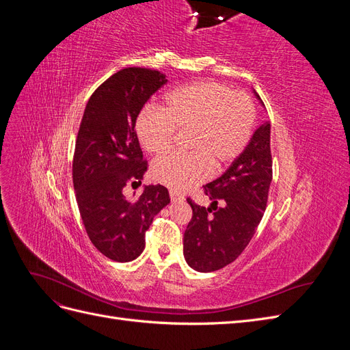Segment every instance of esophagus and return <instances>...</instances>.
I'll use <instances>...</instances> for the list:
<instances>
[{"label": "esophagus", "instance_id": "esophagus-1", "mask_svg": "<svg viewBox=\"0 0 350 350\" xmlns=\"http://www.w3.org/2000/svg\"><path fill=\"white\" fill-rule=\"evenodd\" d=\"M169 196H171V200L172 201H183L184 200V196L183 194H179V193H176V191H169Z\"/></svg>", "mask_w": 350, "mask_h": 350}]
</instances>
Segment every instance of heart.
Wrapping results in <instances>:
<instances>
[{"label": "heart", "instance_id": "1", "mask_svg": "<svg viewBox=\"0 0 350 350\" xmlns=\"http://www.w3.org/2000/svg\"><path fill=\"white\" fill-rule=\"evenodd\" d=\"M163 112L143 113L137 124L144 149L156 156L172 149L176 134H189L188 156H166L152 166V176L172 191H187L221 171L245 152L256 107L245 93L219 81H197L167 93Z\"/></svg>", "mask_w": 350, "mask_h": 350}]
</instances>
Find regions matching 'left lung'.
<instances>
[{
  "label": "left lung",
  "mask_w": 350,
  "mask_h": 350,
  "mask_svg": "<svg viewBox=\"0 0 350 350\" xmlns=\"http://www.w3.org/2000/svg\"><path fill=\"white\" fill-rule=\"evenodd\" d=\"M271 166L270 122L266 121L228 171L204 185L210 207L187 198L193 208L184 234V257L189 267L201 273L216 271L247 248L267 207Z\"/></svg>",
  "instance_id": "obj_1"
}]
</instances>
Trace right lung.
Returning a JSON list of instances; mask_svg holds the SVG:
<instances>
[{"instance_id": "1", "label": "right lung", "mask_w": 350, "mask_h": 350, "mask_svg": "<svg viewBox=\"0 0 350 350\" xmlns=\"http://www.w3.org/2000/svg\"><path fill=\"white\" fill-rule=\"evenodd\" d=\"M166 81L156 70L122 68L93 92L80 122L72 157L80 216L93 245L118 262L140 256L146 230L171 201L163 185L144 187L134 201L124 196V188L142 184L147 171L137 116Z\"/></svg>"}]
</instances>
